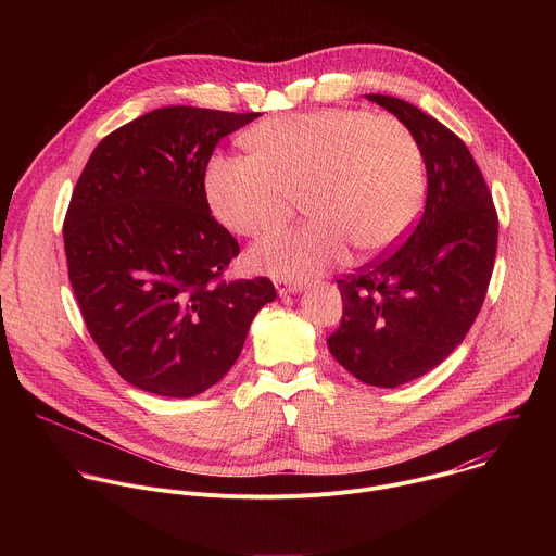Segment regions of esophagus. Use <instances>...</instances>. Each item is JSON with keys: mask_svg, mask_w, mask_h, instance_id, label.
Listing matches in <instances>:
<instances>
[{"mask_svg": "<svg viewBox=\"0 0 556 556\" xmlns=\"http://www.w3.org/2000/svg\"><path fill=\"white\" fill-rule=\"evenodd\" d=\"M275 288H277L279 296H286V294L299 292V290L303 288V283H299V281H288V279H275Z\"/></svg>", "mask_w": 556, "mask_h": 556, "instance_id": "1", "label": "esophagus"}]
</instances>
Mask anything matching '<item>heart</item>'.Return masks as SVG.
I'll list each match as a JSON object with an SVG mask.
<instances>
[{
	"label": "heart",
	"mask_w": 556,
	"mask_h": 556,
	"mask_svg": "<svg viewBox=\"0 0 556 556\" xmlns=\"http://www.w3.org/2000/svg\"><path fill=\"white\" fill-rule=\"evenodd\" d=\"M251 153L217 155L206 198L237 235L279 228L301 198L312 222L264 237L249 253L255 270L279 279L319 275L348 257L399 244L418 219L427 178L414 131L395 116L328 108L277 116L247 134Z\"/></svg>",
	"instance_id": "heart-1"
}]
</instances>
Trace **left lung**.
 I'll list each match as a JSON object with an SVG mask.
<instances>
[{
    "instance_id": "left-lung-1",
    "label": "left lung",
    "mask_w": 556,
    "mask_h": 556,
    "mask_svg": "<svg viewBox=\"0 0 556 556\" xmlns=\"http://www.w3.org/2000/svg\"><path fill=\"white\" fill-rule=\"evenodd\" d=\"M420 142L427 204L412 235L339 279L332 356L361 382L399 387L438 367L482 309L497 253V211L468 147L416 105L367 94Z\"/></svg>"
}]
</instances>
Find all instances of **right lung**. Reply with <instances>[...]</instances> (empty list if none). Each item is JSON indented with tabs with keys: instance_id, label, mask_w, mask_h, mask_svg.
I'll return each instance as SVG.
<instances>
[{
	"instance_id": "1",
	"label": "right lung",
	"mask_w": 556,
	"mask_h": 556,
	"mask_svg": "<svg viewBox=\"0 0 556 556\" xmlns=\"http://www.w3.org/2000/svg\"><path fill=\"white\" fill-rule=\"evenodd\" d=\"M257 116L153 110L108 134L76 180L67 277L90 337L142 391L191 399L213 387L277 296L268 277L224 279L240 244L204 189L215 144Z\"/></svg>"
}]
</instances>
